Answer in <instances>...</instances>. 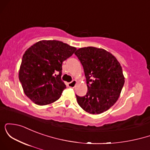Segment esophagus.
Here are the masks:
<instances>
[{
    "mask_svg": "<svg viewBox=\"0 0 150 150\" xmlns=\"http://www.w3.org/2000/svg\"><path fill=\"white\" fill-rule=\"evenodd\" d=\"M76 83H77V81L75 80H73V81H72V82H68V86L69 87H75V85H76Z\"/></svg>",
    "mask_w": 150,
    "mask_h": 150,
    "instance_id": "1",
    "label": "esophagus"
}]
</instances>
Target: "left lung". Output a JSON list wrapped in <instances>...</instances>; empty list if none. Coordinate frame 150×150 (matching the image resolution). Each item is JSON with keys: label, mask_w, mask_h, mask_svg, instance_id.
<instances>
[{"label": "left lung", "mask_w": 150, "mask_h": 150, "mask_svg": "<svg viewBox=\"0 0 150 150\" xmlns=\"http://www.w3.org/2000/svg\"><path fill=\"white\" fill-rule=\"evenodd\" d=\"M84 68L87 92L76 95L80 107L91 114L107 111L119 97L125 82L119 62L111 53L102 49L89 46L75 53Z\"/></svg>", "instance_id": "1"}]
</instances>
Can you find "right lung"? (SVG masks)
<instances>
[{"instance_id": "add662e5", "label": "right lung", "mask_w": 150, "mask_h": 150, "mask_svg": "<svg viewBox=\"0 0 150 150\" xmlns=\"http://www.w3.org/2000/svg\"><path fill=\"white\" fill-rule=\"evenodd\" d=\"M76 48L57 40H43L29 48L22 57L20 80L24 92L36 104L58 100L66 85L61 80L62 64Z\"/></svg>"}]
</instances>
